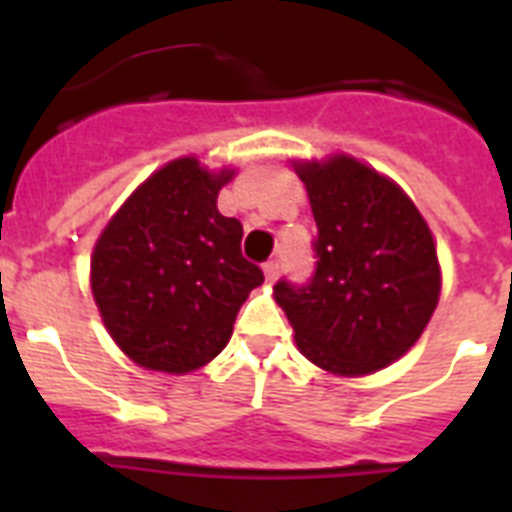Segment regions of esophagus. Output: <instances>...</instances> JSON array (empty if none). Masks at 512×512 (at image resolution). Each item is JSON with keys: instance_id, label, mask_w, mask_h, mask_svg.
Returning a JSON list of instances; mask_svg holds the SVG:
<instances>
[{"instance_id": "obj_1", "label": "esophagus", "mask_w": 512, "mask_h": 512, "mask_svg": "<svg viewBox=\"0 0 512 512\" xmlns=\"http://www.w3.org/2000/svg\"><path fill=\"white\" fill-rule=\"evenodd\" d=\"M265 279L268 281L279 279V260H268V263H265Z\"/></svg>"}]
</instances>
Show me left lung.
<instances>
[{
    "mask_svg": "<svg viewBox=\"0 0 512 512\" xmlns=\"http://www.w3.org/2000/svg\"><path fill=\"white\" fill-rule=\"evenodd\" d=\"M316 239L305 284L276 281L305 358L369 374L401 358L438 305L441 271L428 225L396 183L350 156L303 164Z\"/></svg>",
    "mask_w": 512,
    "mask_h": 512,
    "instance_id": "8db88e82",
    "label": "left lung"
}]
</instances>
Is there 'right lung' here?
Segmentation results:
<instances>
[{
	"instance_id": "1",
	"label": "right lung",
	"mask_w": 512,
	"mask_h": 512,
	"mask_svg": "<svg viewBox=\"0 0 512 512\" xmlns=\"http://www.w3.org/2000/svg\"><path fill=\"white\" fill-rule=\"evenodd\" d=\"M231 172L177 159L148 177L100 233L92 295L116 345L140 366L185 374L228 345L236 313L263 284L241 255L244 228L217 212Z\"/></svg>"
}]
</instances>
